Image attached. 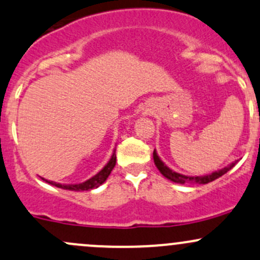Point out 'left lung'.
Masks as SVG:
<instances>
[{
	"mask_svg": "<svg viewBox=\"0 0 260 260\" xmlns=\"http://www.w3.org/2000/svg\"><path fill=\"white\" fill-rule=\"evenodd\" d=\"M153 159H154V162H155L156 168L159 169V172H160L162 175L165 176L167 179H169V180H172L174 182H179V184H185V182L187 181H191V182H198V184H207V182H211L213 180H216V179H218L219 176H222L223 174H226L227 172H230L231 169H232L233 167L236 165V162H232L231 165H228V167L223 168V169L218 170V172H215L212 174H209V175H204V176H185V175H181V174L179 173H175L173 172V170H170L169 168L167 167V165L162 162L160 159H159V156L156 155L155 150L153 152Z\"/></svg>",
	"mask_w": 260,
	"mask_h": 260,
	"instance_id": "left-lung-1",
	"label": "left lung"
}]
</instances>
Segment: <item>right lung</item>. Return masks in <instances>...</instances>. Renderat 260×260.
<instances>
[{"label": "right lung", "mask_w": 260, "mask_h": 260, "mask_svg": "<svg viewBox=\"0 0 260 260\" xmlns=\"http://www.w3.org/2000/svg\"><path fill=\"white\" fill-rule=\"evenodd\" d=\"M115 165H116V153H113L112 158H111L110 161L107 162L106 167H105L99 174H96L93 178L88 179L87 181L81 182V184H76V185H61V184H56V182H53V181H48V180L45 181H48L49 184L54 185V186L60 187V189H64V190L87 191L91 189H95V187H99L102 182H105V180L108 178V175H110L111 172H112L113 168H115Z\"/></svg>", "instance_id": "add662e5"}]
</instances>
